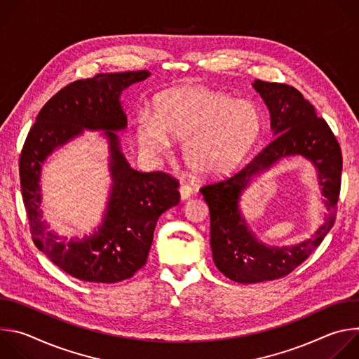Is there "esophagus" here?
<instances>
[{"label": "esophagus", "instance_id": "obj_1", "mask_svg": "<svg viewBox=\"0 0 359 359\" xmlns=\"http://www.w3.org/2000/svg\"><path fill=\"white\" fill-rule=\"evenodd\" d=\"M179 193H180L182 200H187L193 194V189L189 184H182L179 189Z\"/></svg>", "mask_w": 359, "mask_h": 359}]
</instances>
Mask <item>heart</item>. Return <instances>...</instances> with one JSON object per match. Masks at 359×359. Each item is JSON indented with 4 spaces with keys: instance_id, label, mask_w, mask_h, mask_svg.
Returning <instances> with one entry per match:
<instances>
[{
    "instance_id": "obj_1",
    "label": "heart",
    "mask_w": 359,
    "mask_h": 359,
    "mask_svg": "<svg viewBox=\"0 0 359 359\" xmlns=\"http://www.w3.org/2000/svg\"><path fill=\"white\" fill-rule=\"evenodd\" d=\"M263 115L250 100L203 86H177L159 93L151 114L137 121L139 146L159 155L170 137L183 140L182 156L189 169L201 176L231 170L259 140Z\"/></svg>"
}]
</instances>
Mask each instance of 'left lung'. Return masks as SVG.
<instances>
[{"label":"left lung","instance_id":"left-lung-1","mask_svg":"<svg viewBox=\"0 0 359 359\" xmlns=\"http://www.w3.org/2000/svg\"><path fill=\"white\" fill-rule=\"evenodd\" d=\"M252 88L270 111L274 139L241 170L200 189L210 210L213 262L220 273L241 284L281 278L304 263L321 244L335 223L342 172L341 149L332 130L317 116L314 107L301 92L285 83L260 79L254 81ZM295 154L309 158L316 166L329 213L311 239L294 246H269L249 230L239 209L241 194L252 177Z\"/></svg>","mask_w":359,"mask_h":359}]
</instances>
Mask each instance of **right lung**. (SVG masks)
Instances as JSON below:
<instances>
[{"instance_id":"1","label":"right lung","mask_w":359,"mask_h":359,"mask_svg":"<svg viewBox=\"0 0 359 359\" xmlns=\"http://www.w3.org/2000/svg\"><path fill=\"white\" fill-rule=\"evenodd\" d=\"M149 76V71L97 74L69 83L43 105L25 139L20 180L32 240L50 262L78 280L118 283L130 278L146 264L159 217L180 201L175 177L130 168L116 133L128 126L122 92ZM83 130L104 132L113 184L98 229L82 239H68L50 232L41 220L40 170L54 149Z\"/></svg>"}]
</instances>
